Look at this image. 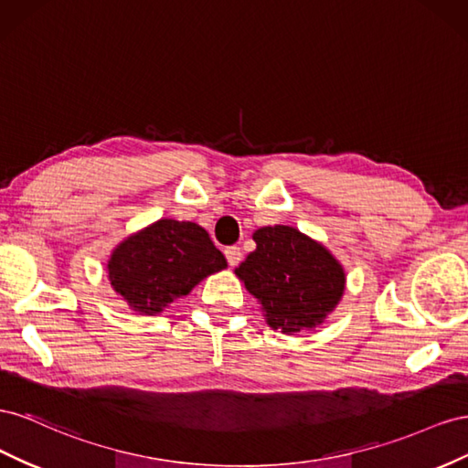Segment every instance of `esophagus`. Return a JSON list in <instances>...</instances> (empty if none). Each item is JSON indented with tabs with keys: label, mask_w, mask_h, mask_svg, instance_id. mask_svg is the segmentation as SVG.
I'll use <instances>...</instances> for the list:
<instances>
[{
	"label": "esophagus",
	"mask_w": 468,
	"mask_h": 468,
	"mask_svg": "<svg viewBox=\"0 0 468 468\" xmlns=\"http://www.w3.org/2000/svg\"><path fill=\"white\" fill-rule=\"evenodd\" d=\"M225 257H227V262H229V266H237L239 262H241L243 259V252L239 247H227L225 249Z\"/></svg>",
	"instance_id": "obj_1"
}]
</instances>
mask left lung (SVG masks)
<instances>
[{"mask_svg": "<svg viewBox=\"0 0 468 468\" xmlns=\"http://www.w3.org/2000/svg\"><path fill=\"white\" fill-rule=\"evenodd\" d=\"M257 249L235 274L262 305L274 331H314L337 308L345 293V269L333 252L290 225L261 227Z\"/></svg>", "mask_w": 468, "mask_h": 468, "instance_id": "1", "label": "left lung"}]
</instances>
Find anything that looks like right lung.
<instances>
[{
    "label": "right lung",
    "instance_id": "right-lung-1",
    "mask_svg": "<svg viewBox=\"0 0 468 468\" xmlns=\"http://www.w3.org/2000/svg\"><path fill=\"white\" fill-rule=\"evenodd\" d=\"M225 266V257L204 227L163 218L112 250L108 276L133 312L156 315Z\"/></svg>",
    "mask_w": 468,
    "mask_h": 468
}]
</instances>
